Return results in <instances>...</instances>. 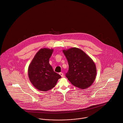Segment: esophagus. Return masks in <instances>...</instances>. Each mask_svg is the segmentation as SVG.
<instances>
[{"mask_svg":"<svg viewBox=\"0 0 123 123\" xmlns=\"http://www.w3.org/2000/svg\"><path fill=\"white\" fill-rule=\"evenodd\" d=\"M59 74L61 76V77H63V76H64V74H63V73H62V72H60V73H59Z\"/></svg>","mask_w":123,"mask_h":123,"instance_id":"esophagus-1","label":"esophagus"}]
</instances>
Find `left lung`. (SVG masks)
Instances as JSON below:
<instances>
[{
  "label": "left lung",
  "instance_id": "8db88e82",
  "mask_svg": "<svg viewBox=\"0 0 123 123\" xmlns=\"http://www.w3.org/2000/svg\"><path fill=\"white\" fill-rule=\"evenodd\" d=\"M63 52L69 64L66 76L74 86L85 89L89 87L96 76V68L91 58L81 49L72 47Z\"/></svg>",
  "mask_w": 123,
  "mask_h": 123
}]
</instances>
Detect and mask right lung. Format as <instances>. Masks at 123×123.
I'll return each mask as SVG.
<instances>
[{"instance_id": "obj_1", "label": "right lung", "mask_w": 123, "mask_h": 123, "mask_svg": "<svg viewBox=\"0 0 123 123\" xmlns=\"http://www.w3.org/2000/svg\"><path fill=\"white\" fill-rule=\"evenodd\" d=\"M53 49H41L29 64L28 76L33 85L40 91H47L55 87L60 75L55 72L49 63Z\"/></svg>"}]
</instances>
